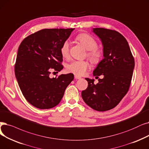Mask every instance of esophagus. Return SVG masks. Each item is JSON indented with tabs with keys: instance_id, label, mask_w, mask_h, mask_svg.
Returning <instances> with one entry per match:
<instances>
[{
	"instance_id": "esophagus-1",
	"label": "esophagus",
	"mask_w": 149,
	"mask_h": 149,
	"mask_svg": "<svg viewBox=\"0 0 149 149\" xmlns=\"http://www.w3.org/2000/svg\"><path fill=\"white\" fill-rule=\"evenodd\" d=\"M74 78H75V79H81V77H80V76H79V75H74Z\"/></svg>"
}]
</instances>
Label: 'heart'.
<instances>
[{
	"label": "heart",
	"mask_w": 149,
	"mask_h": 149,
	"mask_svg": "<svg viewBox=\"0 0 149 149\" xmlns=\"http://www.w3.org/2000/svg\"><path fill=\"white\" fill-rule=\"evenodd\" d=\"M75 40L79 42L87 50L86 55L93 63H99L103 56L102 51L97 48L98 44L95 39L90 35L85 33L77 35ZM70 50V42L68 40L64 41L60 48V52L63 57L69 58ZM89 68V63L88 60H73L67 66L69 72L77 75H83Z\"/></svg>",
	"instance_id": "obj_1"
}]
</instances>
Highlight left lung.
Wrapping results in <instances>:
<instances>
[{
	"label": "left lung",
	"instance_id": "8db88e82",
	"mask_svg": "<svg viewBox=\"0 0 149 149\" xmlns=\"http://www.w3.org/2000/svg\"><path fill=\"white\" fill-rule=\"evenodd\" d=\"M103 46V58L93 71L96 77L103 75L96 85L85 79L88 88L81 92L82 98L94 110L105 111L117 106L130 88L134 60L124 36L118 31L94 28Z\"/></svg>",
	"mask_w": 149,
	"mask_h": 149
}]
</instances>
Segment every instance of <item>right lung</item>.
I'll return each instance as SVG.
<instances>
[{
    "instance_id": "obj_1",
    "label": "right lung",
    "mask_w": 149,
    "mask_h": 149,
    "mask_svg": "<svg viewBox=\"0 0 149 149\" xmlns=\"http://www.w3.org/2000/svg\"><path fill=\"white\" fill-rule=\"evenodd\" d=\"M74 29H42L25 38L19 47L15 72L21 92L31 105L50 109L60 102L74 74L49 77L63 69L60 48Z\"/></svg>"
}]
</instances>
